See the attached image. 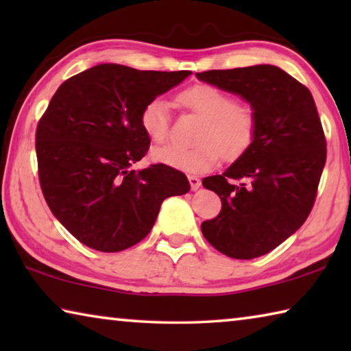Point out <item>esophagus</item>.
I'll use <instances>...</instances> for the list:
<instances>
[{"mask_svg":"<svg viewBox=\"0 0 351 351\" xmlns=\"http://www.w3.org/2000/svg\"><path fill=\"white\" fill-rule=\"evenodd\" d=\"M189 182H190V187H192V190H198L199 186H201L199 178L195 176V175H190L189 176Z\"/></svg>","mask_w":351,"mask_h":351,"instance_id":"esophagus-1","label":"esophagus"}]
</instances>
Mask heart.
<instances>
[{
	"label": "heart",
	"instance_id": "b5f03b06",
	"mask_svg": "<svg viewBox=\"0 0 351 351\" xmlns=\"http://www.w3.org/2000/svg\"><path fill=\"white\" fill-rule=\"evenodd\" d=\"M184 108L203 117L195 134L193 147L164 145L154 148L156 162L189 173L212 169L219 156L237 159L245 154L257 134V116L251 108L239 105L232 94L213 85H193L178 94ZM141 127L154 144H162L170 133V111L167 100L153 97L142 106Z\"/></svg>",
	"mask_w": 351,
	"mask_h": 351
}]
</instances>
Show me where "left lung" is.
I'll use <instances>...</instances> for the list:
<instances>
[{
  "mask_svg": "<svg viewBox=\"0 0 351 351\" xmlns=\"http://www.w3.org/2000/svg\"><path fill=\"white\" fill-rule=\"evenodd\" d=\"M199 80L251 104L257 134L221 175L203 180L221 212L201 224L204 239L239 260L268 254L310 215L326 159V141L310 90L272 64L212 69Z\"/></svg>",
  "mask_w": 351,
  "mask_h": 351,
  "instance_id": "8db88e82",
  "label": "left lung"
}]
</instances>
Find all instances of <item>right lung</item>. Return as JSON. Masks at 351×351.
I'll use <instances>...</instances> for the list:
<instances>
[{
  "instance_id": "right-lung-1",
  "label": "right lung",
  "mask_w": 351,
  "mask_h": 351,
  "mask_svg": "<svg viewBox=\"0 0 351 351\" xmlns=\"http://www.w3.org/2000/svg\"><path fill=\"white\" fill-rule=\"evenodd\" d=\"M190 74L104 63L52 96L35 133L38 180L51 212L83 245L102 252L134 246L162 201L190 190L187 176L169 165L132 170L150 147L142 106Z\"/></svg>"
}]
</instances>
